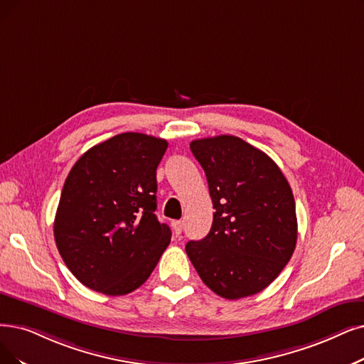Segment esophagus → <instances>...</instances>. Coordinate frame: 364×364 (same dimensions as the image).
<instances>
[{
  "label": "esophagus",
  "instance_id": "esophagus-1",
  "mask_svg": "<svg viewBox=\"0 0 364 364\" xmlns=\"http://www.w3.org/2000/svg\"><path fill=\"white\" fill-rule=\"evenodd\" d=\"M171 227H173L174 235L179 236V235H182V230H183V221H173V223H171Z\"/></svg>",
  "mask_w": 364,
  "mask_h": 364
}]
</instances>
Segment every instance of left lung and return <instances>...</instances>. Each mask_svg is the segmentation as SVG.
Masks as SVG:
<instances>
[{
	"instance_id": "obj_1",
	"label": "left lung",
	"mask_w": 364,
	"mask_h": 364,
	"mask_svg": "<svg viewBox=\"0 0 364 364\" xmlns=\"http://www.w3.org/2000/svg\"><path fill=\"white\" fill-rule=\"evenodd\" d=\"M213 203L209 235L185 246L201 281L228 300L269 287L297 242L296 201L281 168L236 136L193 140Z\"/></svg>"
}]
</instances>
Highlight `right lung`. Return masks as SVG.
Returning <instances> with one entry per match:
<instances>
[{"instance_id": "obj_1", "label": "right lung", "mask_w": 364, "mask_h": 364, "mask_svg": "<svg viewBox=\"0 0 364 364\" xmlns=\"http://www.w3.org/2000/svg\"><path fill=\"white\" fill-rule=\"evenodd\" d=\"M167 140L122 133L86 151L70 170L53 235L64 263L94 291L124 296L146 281L171 231L156 210V167Z\"/></svg>"}]
</instances>
